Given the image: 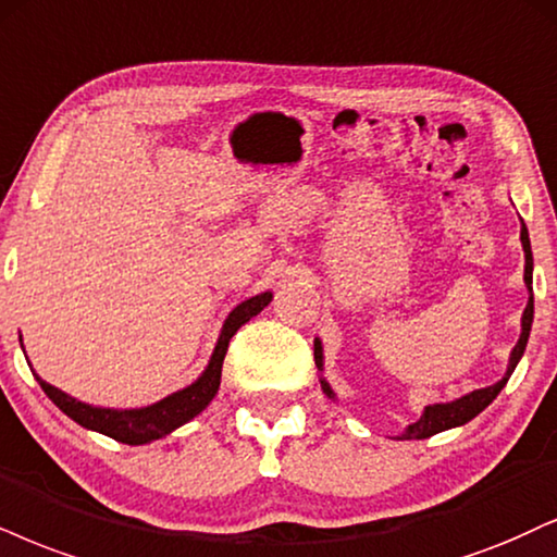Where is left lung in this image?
I'll return each instance as SVG.
<instances>
[{"label": "left lung", "instance_id": "obj_1", "mask_svg": "<svg viewBox=\"0 0 557 557\" xmlns=\"http://www.w3.org/2000/svg\"><path fill=\"white\" fill-rule=\"evenodd\" d=\"M521 247H524V284L527 289H530V301H527L524 307V314H521V335L517 341V346H513L511 351V359H509V369H506L504 380L491 384V387H483V389H475V393L459 397V400H451V403H436V405H425L423 416L418 418L416 423H410L408 429L403 431L400 442L405 438H429L438 434V431H446V429H455V425H462L475 418L478 413H483L488 405L496 400L500 389H504V384L509 382V376L513 374V369H517V363L521 356H524V348H527V341H530V331H532V320H534V294H532V245H530V232H527L524 222H521ZM314 363H318V369L322 372V346L320 341L314 338ZM322 384V393L327 397H335V393L331 389V384L325 380H320Z\"/></svg>", "mask_w": 557, "mask_h": 557}]
</instances>
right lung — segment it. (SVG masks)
Returning a JSON list of instances; mask_svg holds the SVG:
<instances>
[{
  "mask_svg": "<svg viewBox=\"0 0 557 557\" xmlns=\"http://www.w3.org/2000/svg\"><path fill=\"white\" fill-rule=\"evenodd\" d=\"M271 297H273L271 292H263L258 294V297L245 299L243 305H237L235 310L230 312V318L224 320L222 335H219L216 348L214 354H211V361L209 367L203 369V374L198 376L194 384H188L185 389H177V393L168 395L164 400L154 405H147V408H136V410L95 408V405L74 400L72 395L61 393L59 387L44 382L38 374L36 380L40 387H44V393L51 397L53 405H57L59 410H64L72 421L85 425V429L100 431V434L111 436L115 442H123V444H149L154 442V438L168 436L170 431L177 429V425L188 423L190 418H196L206 405L214 400L219 382H222V363H224L226 348H230L232 335H235L247 320L256 318L263 307H268Z\"/></svg>",
  "mask_w": 557,
  "mask_h": 557,
  "instance_id": "right-lung-1",
  "label": "right lung"
}]
</instances>
